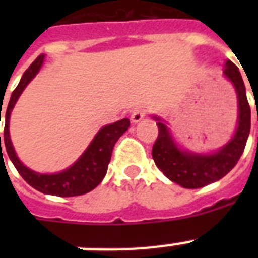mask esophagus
I'll return each mask as SVG.
<instances>
[{"label":"esophagus","mask_w":258,"mask_h":258,"mask_svg":"<svg viewBox=\"0 0 258 258\" xmlns=\"http://www.w3.org/2000/svg\"><path fill=\"white\" fill-rule=\"evenodd\" d=\"M146 116V111L145 109H135L131 115V120L133 123H138V121H141L143 117Z\"/></svg>","instance_id":"esophagus-1"}]
</instances>
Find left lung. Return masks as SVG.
Returning a JSON list of instances; mask_svg holds the SVG:
<instances>
[{
  "label": "left lung",
  "mask_w": 258,
  "mask_h": 258,
  "mask_svg": "<svg viewBox=\"0 0 258 258\" xmlns=\"http://www.w3.org/2000/svg\"><path fill=\"white\" fill-rule=\"evenodd\" d=\"M224 75L233 84L238 97V125L234 137L217 153L194 154L179 149L167 125L159 117L154 116L159 128L153 146L154 162L170 180L184 188L204 187L224 178L237 165L246 146L250 133V107L244 80L230 60L225 62Z\"/></svg>",
  "instance_id": "8db88e82"
}]
</instances>
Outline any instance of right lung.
Returning a JSON list of instances; mask_svg holds the SVG:
<instances>
[{"mask_svg":"<svg viewBox=\"0 0 258 258\" xmlns=\"http://www.w3.org/2000/svg\"><path fill=\"white\" fill-rule=\"evenodd\" d=\"M44 54H40L34 60L28 70L24 72L18 86L10 96L9 104L5 113V128H4V141H5L6 153L9 155L10 161L13 162L14 167L17 169L18 174L25 179V182L34 187L38 191L44 194L57 197H76L86 194L96 187L105 176V172L108 169V163L111 161L112 150L117 139L128 130L130 120L121 119L115 121L112 124L104 125L103 128L93 138L88 149L84 151L82 157L71 166L70 169L64 170L57 174H40V172L32 171L20 162L13 149L12 141L9 135V119L12 109H13L16 101L22 93L24 88L30 83V80L37 75L44 62ZM2 111V108L0 109ZM1 117V112H0ZM1 120V119H0ZM1 147V137H0ZM2 149V147H1Z\"/></svg>","mask_w":258,"mask_h":258,"instance_id":"right-lung-1","label":"right lung"}]
</instances>
